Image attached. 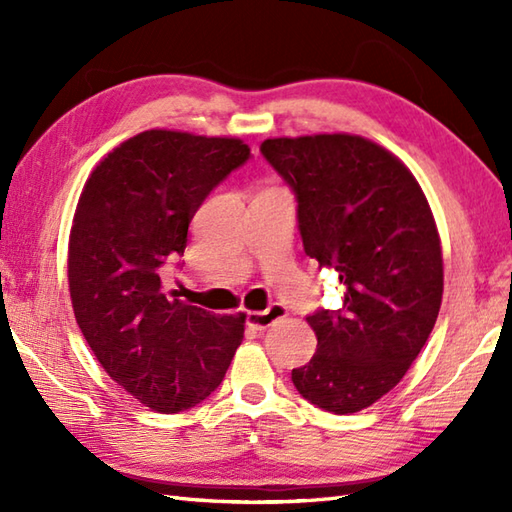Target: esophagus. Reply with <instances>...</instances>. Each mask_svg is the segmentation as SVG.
Instances as JSON below:
<instances>
[{"mask_svg": "<svg viewBox=\"0 0 512 512\" xmlns=\"http://www.w3.org/2000/svg\"><path fill=\"white\" fill-rule=\"evenodd\" d=\"M286 314H288V310L281 306V303H273V306H268L264 312H248L246 323H248V328H253V330H266L275 321L284 319Z\"/></svg>", "mask_w": 512, "mask_h": 512, "instance_id": "esophagus-1", "label": "esophagus"}]
</instances>
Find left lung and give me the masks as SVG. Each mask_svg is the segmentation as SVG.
Returning a JSON list of instances; mask_svg holds the SVG:
<instances>
[{"instance_id": "8db88e82", "label": "left lung", "mask_w": 512, "mask_h": 512, "mask_svg": "<svg viewBox=\"0 0 512 512\" xmlns=\"http://www.w3.org/2000/svg\"><path fill=\"white\" fill-rule=\"evenodd\" d=\"M259 151L295 193L306 255L345 286L341 310L306 317L319 343L292 383L323 411L356 413L400 383L436 325V220L411 171L367 138H268Z\"/></svg>"}]
</instances>
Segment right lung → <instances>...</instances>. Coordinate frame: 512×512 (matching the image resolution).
Here are the masks:
<instances>
[{
    "label": "right lung",
    "instance_id": "1",
    "mask_svg": "<svg viewBox=\"0 0 512 512\" xmlns=\"http://www.w3.org/2000/svg\"><path fill=\"white\" fill-rule=\"evenodd\" d=\"M250 149L237 138L149 129L94 169L76 204L68 281L76 323L103 369L149 409H191L220 387L244 314H213L162 290L195 211Z\"/></svg>",
    "mask_w": 512,
    "mask_h": 512
}]
</instances>
